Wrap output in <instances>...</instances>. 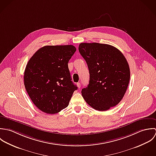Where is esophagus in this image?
<instances>
[{
  "mask_svg": "<svg viewBox=\"0 0 156 156\" xmlns=\"http://www.w3.org/2000/svg\"><path fill=\"white\" fill-rule=\"evenodd\" d=\"M76 85H77V87L80 89V87H81V84H80V83H76Z\"/></svg>",
  "mask_w": 156,
  "mask_h": 156,
  "instance_id": "esophagus-1",
  "label": "esophagus"
}]
</instances>
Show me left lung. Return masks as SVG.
Returning <instances> with one entry per match:
<instances>
[{
    "label": "left lung",
    "mask_w": 156,
    "mask_h": 156,
    "mask_svg": "<svg viewBox=\"0 0 156 156\" xmlns=\"http://www.w3.org/2000/svg\"><path fill=\"white\" fill-rule=\"evenodd\" d=\"M78 49L90 73L89 84L81 91L83 98L98 111L116 106L123 98L130 78L124 55L113 46L98 43H82Z\"/></svg>",
    "instance_id": "left-lung-1"
}]
</instances>
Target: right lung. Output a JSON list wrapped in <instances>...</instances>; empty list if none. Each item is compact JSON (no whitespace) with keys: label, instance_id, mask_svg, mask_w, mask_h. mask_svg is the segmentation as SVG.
Returning a JSON list of instances; mask_svg holds the SVG:
<instances>
[{"label":"right lung","instance_id":"right-lung-1","mask_svg":"<svg viewBox=\"0 0 156 156\" xmlns=\"http://www.w3.org/2000/svg\"><path fill=\"white\" fill-rule=\"evenodd\" d=\"M76 50L73 45L45 46L27 63L25 87L32 102L41 111L55 114L68 106L78 89L71 81L68 67Z\"/></svg>","mask_w":156,"mask_h":156}]
</instances>
